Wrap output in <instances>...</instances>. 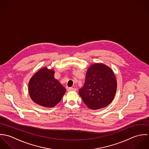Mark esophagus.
<instances>
[{"label":"esophagus","mask_w":149,"mask_h":149,"mask_svg":"<svg viewBox=\"0 0 149 149\" xmlns=\"http://www.w3.org/2000/svg\"><path fill=\"white\" fill-rule=\"evenodd\" d=\"M77 89L74 88H68V91H76Z\"/></svg>","instance_id":"1"}]
</instances>
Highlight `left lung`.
Listing matches in <instances>:
<instances>
[{
	"label": "left lung",
	"mask_w": 149,
	"mask_h": 149,
	"mask_svg": "<svg viewBox=\"0 0 149 149\" xmlns=\"http://www.w3.org/2000/svg\"><path fill=\"white\" fill-rule=\"evenodd\" d=\"M117 82L112 70L103 64H94L88 70L84 86L79 94L91 109L108 106L113 100Z\"/></svg>",
	"instance_id": "left-lung-1"
}]
</instances>
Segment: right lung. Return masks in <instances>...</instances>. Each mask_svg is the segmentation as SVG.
Here are the masks:
<instances>
[{"instance_id": "1", "label": "right lung", "mask_w": 149, "mask_h": 149, "mask_svg": "<svg viewBox=\"0 0 149 149\" xmlns=\"http://www.w3.org/2000/svg\"><path fill=\"white\" fill-rule=\"evenodd\" d=\"M66 90L54 78V71L44 68L30 79L29 93L31 100L44 107L52 108L58 104Z\"/></svg>"}]
</instances>
